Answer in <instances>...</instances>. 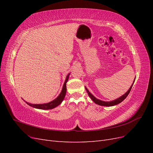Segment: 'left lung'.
Returning a JSON list of instances; mask_svg holds the SVG:
<instances>
[{
	"instance_id": "obj_1",
	"label": "left lung",
	"mask_w": 153,
	"mask_h": 153,
	"mask_svg": "<svg viewBox=\"0 0 153 153\" xmlns=\"http://www.w3.org/2000/svg\"><path fill=\"white\" fill-rule=\"evenodd\" d=\"M135 78H136V77H135ZM135 79H134L133 84H132V85H131L130 88H129V89H128V91L126 92V93H125L124 94H123L122 96L119 97V98H117V99H115V100H113V101H102V100H100L97 99L95 96H94L93 95H92V94L91 93V92L89 91V90L87 89V88L86 87H85V90H86L87 92L88 93V95L89 96L91 99L92 101H93L96 104H98V105H99L104 106H112L116 105H117V104H119V103H121L122 101H123L125 98H126V97L128 96V95L129 94V92H130V91H131V88H132V86H133V84H134V82H135Z\"/></svg>"
}]
</instances>
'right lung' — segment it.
<instances>
[{
  "mask_svg": "<svg viewBox=\"0 0 153 153\" xmlns=\"http://www.w3.org/2000/svg\"><path fill=\"white\" fill-rule=\"evenodd\" d=\"M69 75H70V73H69L68 75H67L66 78V80H65V82H64V85H63V87H62V89L61 93H60L59 95L57 97V98H55V100H53V101H50V102L47 103H43V104H32V103L27 102V101H25V103L27 105H29V106H32V107L35 108H38V109L50 110V109H53V108H55L56 106H57L58 105H59L62 102L64 97H65V96H66V83L68 80Z\"/></svg>",
  "mask_w": 153,
  "mask_h": 153,
  "instance_id": "1",
  "label": "right lung"
}]
</instances>
